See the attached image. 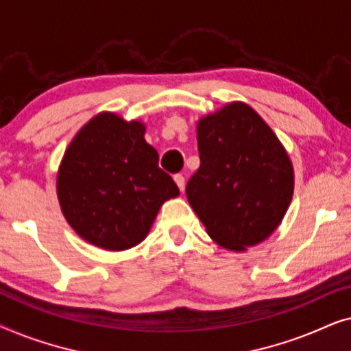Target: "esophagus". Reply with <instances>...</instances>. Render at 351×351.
<instances>
[{"mask_svg":"<svg viewBox=\"0 0 351 351\" xmlns=\"http://www.w3.org/2000/svg\"><path fill=\"white\" fill-rule=\"evenodd\" d=\"M174 182L177 184V186H179L180 191L185 190V177L182 174H176L174 176Z\"/></svg>","mask_w":351,"mask_h":351,"instance_id":"1","label":"esophagus"}]
</instances>
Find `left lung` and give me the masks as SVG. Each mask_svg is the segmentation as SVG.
Returning a JSON list of instances; mask_svg holds the SVG:
<instances>
[{"mask_svg":"<svg viewBox=\"0 0 351 351\" xmlns=\"http://www.w3.org/2000/svg\"><path fill=\"white\" fill-rule=\"evenodd\" d=\"M199 169L186 199L219 246L243 252L280 227L294 167L286 148L252 107L230 102L196 124Z\"/></svg>","mask_w":351,"mask_h":351,"instance_id":"obj_1","label":"left lung"}]
</instances>
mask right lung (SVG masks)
<instances>
[{"label":"right lung","instance_id":"right-lung-1","mask_svg":"<svg viewBox=\"0 0 351 351\" xmlns=\"http://www.w3.org/2000/svg\"><path fill=\"white\" fill-rule=\"evenodd\" d=\"M145 124L113 112L89 119L66 147L57 198L76 234L105 251H126L147 238L165 201L179 196Z\"/></svg>","mask_w":351,"mask_h":351}]
</instances>
